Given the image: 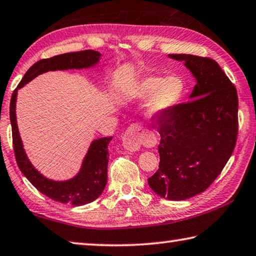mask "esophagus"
Listing matches in <instances>:
<instances>
[{
  "label": "esophagus",
  "instance_id": "1",
  "mask_svg": "<svg viewBox=\"0 0 256 256\" xmlns=\"http://www.w3.org/2000/svg\"><path fill=\"white\" fill-rule=\"evenodd\" d=\"M144 142V132L137 124H132L126 130L122 138V146L129 152H136Z\"/></svg>",
  "mask_w": 256,
  "mask_h": 256
}]
</instances>
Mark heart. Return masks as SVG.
I'll return each instance as SVG.
<instances>
[{
  "label": "heart",
  "instance_id": "obj_1",
  "mask_svg": "<svg viewBox=\"0 0 256 256\" xmlns=\"http://www.w3.org/2000/svg\"><path fill=\"white\" fill-rule=\"evenodd\" d=\"M134 98L145 100L146 114L150 119L162 118L172 112L186 94V82L178 74L146 76L132 86L130 90Z\"/></svg>",
  "mask_w": 256,
  "mask_h": 256
}]
</instances>
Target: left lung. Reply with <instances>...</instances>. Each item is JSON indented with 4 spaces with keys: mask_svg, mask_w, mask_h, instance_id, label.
Instances as JSON below:
<instances>
[{
    "mask_svg": "<svg viewBox=\"0 0 256 256\" xmlns=\"http://www.w3.org/2000/svg\"><path fill=\"white\" fill-rule=\"evenodd\" d=\"M196 78L192 100L158 119V169L148 179L161 198L182 200L206 190L232 156L238 135V96L216 61L170 54Z\"/></svg>",
    "mask_w": 256,
    "mask_h": 256,
    "instance_id": "8db88e82",
    "label": "left lung"
}]
</instances>
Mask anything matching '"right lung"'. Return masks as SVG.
<instances>
[{"label": "right lung", "instance_id": "obj_1", "mask_svg": "<svg viewBox=\"0 0 256 256\" xmlns=\"http://www.w3.org/2000/svg\"><path fill=\"white\" fill-rule=\"evenodd\" d=\"M100 54L93 50H85L80 52L60 54L50 58H43L32 64L24 74L22 82L14 90L10 100V121L12 127V143H14V156L19 169L32 182L37 190L53 200L71 204L74 206L93 202L106 188L108 182V145L112 137H102L95 140L90 144L87 156L84 158L82 166L76 177L66 182H54L42 176L29 162L22 148V138L19 135L16 118V100L18 90L22 88L38 74L52 70L82 69L96 64Z\"/></svg>", "mask_w": 256, "mask_h": 256}]
</instances>
